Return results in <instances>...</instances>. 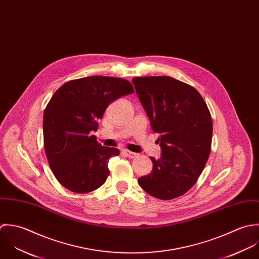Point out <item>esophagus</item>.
Segmentation results:
<instances>
[{
	"instance_id": "obj_1",
	"label": "esophagus",
	"mask_w": 259,
	"mask_h": 259,
	"mask_svg": "<svg viewBox=\"0 0 259 259\" xmlns=\"http://www.w3.org/2000/svg\"><path fill=\"white\" fill-rule=\"evenodd\" d=\"M123 154L126 156V157H128V158H131V159H134V158H136L138 156L137 153H134V152H132L130 150H127V149L123 150Z\"/></svg>"
}]
</instances>
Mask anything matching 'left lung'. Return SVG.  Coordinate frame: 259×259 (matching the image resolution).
Masks as SVG:
<instances>
[{
  "label": "left lung",
  "mask_w": 259,
  "mask_h": 259,
  "mask_svg": "<svg viewBox=\"0 0 259 259\" xmlns=\"http://www.w3.org/2000/svg\"><path fill=\"white\" fill-rule=\"evenodd\" d=\"M152 129L159 133L161 157L138 179L151 196L170 200L197 182L211 151L212 119L205 101L192 86L168 76L132 79Z\"/></svg>",
  "instance_id": "obj_1"
}]
</instances>
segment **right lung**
Listing matches in <instances>:
<instances>
[{"instance_id": "obj_1", "label": "right lung", "mask_w": 259, "mask_h": 259, "mask_svg": "<svg viewBox=\"0 0 259 259\" xmlns=\"http://www.w3.org/2000/svg\"><path fill=\"white\" fill-rule=\"evenodd\" d=\"M133 92L125 79L91 76L68 81L54 93L44 112V148L65 188L82 194L105 183L109 159L120 152L102 146L91 132L97 131L109 104Z\"/></svg>"}]
</instances>
